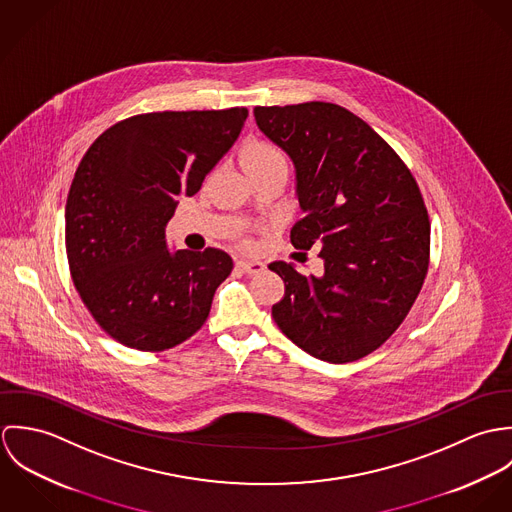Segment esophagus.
<instances>
[{
  "instance_id": "34e87169",
  "label": "esophagus",
  "mask_w": 512,
  "mask_h": 512,
  "mask_svg": "<svg viewBox=\"0 0 512 512\" xmlns=\"http://www.w3.org/2000/svg\"><path fill=\"white\" fill-rule=\"evenodd\" d=\"M236 268H240L246 274H260L264 270V262H260V260H238Z\"/></svg>"
}]
</instances>
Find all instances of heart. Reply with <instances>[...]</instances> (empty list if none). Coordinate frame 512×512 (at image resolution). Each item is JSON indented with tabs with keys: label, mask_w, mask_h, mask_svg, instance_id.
Returning <instances> with one entry per match:
<instances>
[{
	"label": "heart",
	"mask_w": 512,
	"mask_h": 512,
	"mask_svg": "<svg viewBox=\"0 0 512 512\" xmlns=\"http://www.w3.org/2000/svg\"><path fill=\"white\" fill-rule=\"evenodd\" d=\"M240 165L246 173H254L260 169L286 165V157L274 144L254 140L240 149Z\"/></svg>",
	"instance_id": "obj_1"
}]
</instances>
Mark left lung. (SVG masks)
Segmentation results:
<instances>
[{"label": "left lung", "instance_id": "obj_1", "mask_svg": "<svg viewBox=\"0 0 512 512\" xmlns=\"http://www.w3.org/2000/svg\"><path fill=\"white\" fill-rule=\"evenodd\" d=\"M254 118L295 167L303 219L292 244L323 260L319 276L282 260L268 266L286 286L274 321L315 359H363L398 329L428 274L420 189L394 149L343 106H256Z\"/></svg>", "mask_w": 512, "mask_h": 512}]
</instances>
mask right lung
Instances as JSON below:
<instances>
[{"instance_id":"obj_1","label":"right lung","mask_w":512,"mask_h":512,"mask_svg":"<svg viewBox=\"0 0 512 512\" xmlns=\"http://www.w3.org/2000/svg\"><path fill=\"white\" fill-rule=\"evenodd\" d=\"M246 108L153 112L108 128L82 157L65 209L74 286L98 325L138 351L197 333L232 272L219 248L173 250L165 228L238 140Z\"/></svg>"}]
</instances>
